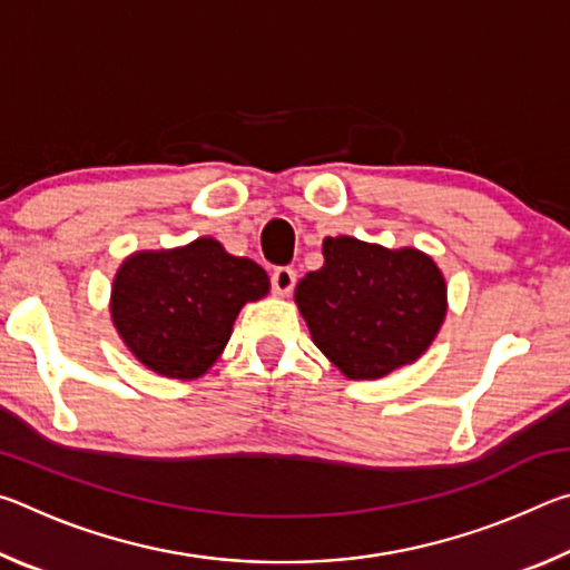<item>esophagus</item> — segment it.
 Segmentation results:
<instances>
[{"label":"esophagus","instance_id":"34e87169","mask_svg":"<svg viewBox=\"0 0 570 570\" xmlns=\"http://www.w3.org/2000/svg\"><path fill=\"white\" fill-rule=\"evenodd\" d=\"M294 284H296V272H294V268H288V266L274 268V274H272V288H274V294L288 296V292H292Z\"/></svg>","mask_w":570,"mask_h":570}]
</instances>
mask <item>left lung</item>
I'll list each match as a JSON object with an SVG mask.
<instances>
[{
    "label": "left lung",
    "mask_w": 570,
    "mask_h": 570,
    "mask_svg": "<svg viewBox=\"0 0 570 570\" xmlns=\"http://www.w3.org/2000/svg\"><path fill=\"white\" fill-rule=\"evenodd\" d=\"M324 266L294 298L326 360L350 380H380L417 362L448 314L445 276L417 248L324 238Z\"/></svg>",
    "instance_id": "1"
}]
</instances>
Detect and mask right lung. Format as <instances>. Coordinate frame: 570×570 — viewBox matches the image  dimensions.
I'll return each mask as SVG.
<instances>
[{"label":"right lung","mask_w":570,"mask_h":570,"mask_svg":"<svg viewBox=\"0 0 570 570\" xmlns=\"http://www.w3.org/2000/svg\"><path fill=\"white\" fill-rule=\"evenodd\" d=\"M268 276L216 238L170 250H138L112 282L110 314L135 360L173 380L210 370L248 302L268 294Z\"/></svg>","instance_id":"right-lung-1"}]
</instances>
